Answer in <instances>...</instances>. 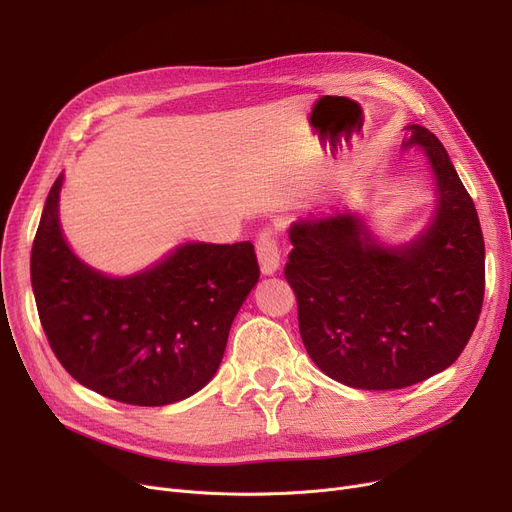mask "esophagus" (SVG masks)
Returning <instances> with one entry per match:
<instances>
[{
  "label": "esophagus",
  "mask_w": 512,
  "mask_h": 512,
  "mask_svg": "<svg viewBox=\"0 0 512 512\" xmlns=\"http://www.w3.org/2000/svg\"><path fill=\"white\" fill-rule=\"evenodd\" d=\"M255 251H257V259L261 265L263 274H274L280 267V247H278V238L272 230H261L257 240H255Z\"/></svg>",
  "instance_id": "34e87169"
}]
</instances>
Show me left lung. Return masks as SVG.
I'll list each match as a JSON object with an SVG mask.
<instances>
[{"label":"left lung","instance_id":"left-lung-1","mask_svg":"<svg viewBox=\"0 0 512 512\" xmlns=\"http://www.w3.org/2000/svg\"><path fill=\"white\" fill-rule=\"evenodd\" d=\"M438 186L436 220L407 247H380L363 220L338 213L290 228L284 278L313 363L363 390H398L450 367L486 290V247L471 195L434 132L409 126Z\"/></svg>","mask_w":512,"mask_h":512}]
</instances>
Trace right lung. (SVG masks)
<instances>
[{"mask_svg":"<svg viewBox=\"0 0 512 512\" xmlns=\"http://www.w3.org/2000/svg\"><path fill=\"white\" fill-rule=\"evenodd\" d=\"M53 182L33 240L31 282L53 355L72 378L126 405L161 407L218 371L232 321L259 280L249 240L191 242L153 270L107 278L66 245Z\"/></svg>","mask_w":512,"mask_h":512,"instance_id":"right-lung-1","label":"right lung"}]
</instances>
